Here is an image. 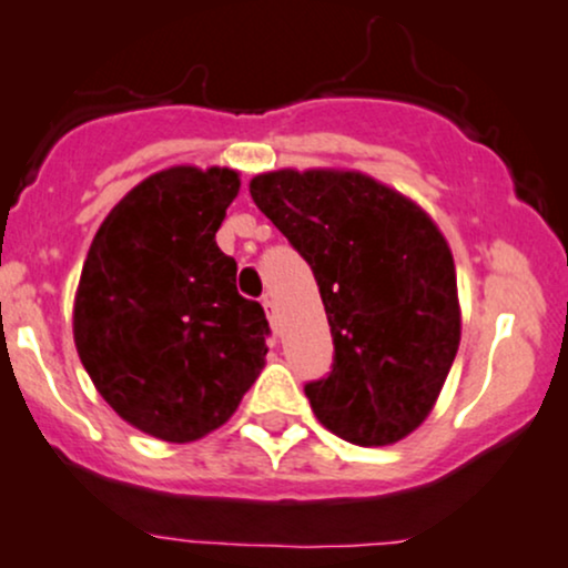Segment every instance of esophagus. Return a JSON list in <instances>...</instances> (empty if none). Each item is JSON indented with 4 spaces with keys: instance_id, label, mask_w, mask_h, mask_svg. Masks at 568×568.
<instances>
[{
    "instance_id": "obj_1",
    "label": "esophagus",
    "mask_w": 568,
    "mask_h": 568,
    "mask_svg": "<svg viewBox=\"0 0 568 568\" xmlns=\"http://www.w3.org/2000/svg\"><path fill=\"white\" fill-rule=\"evenodd\" d=\"M261 304H264V310H266V318H268V324H272V329L277 332V310H274V302H272V296H264V300H261Z\"/></svg>"
}]
</instances>
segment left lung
<instances>
[{
    "label": "left lung",
    "instance_id": "8db88e82",
    "mask_svg": "<svg viewBox=\"0 0 568 568\" xmlns=\"http://www.w3.org/2000/svg\"><path fill=\"white\" fill-rule=\"evenodd\" d=\"M250 195L318 280L334 364L304 386L313 414L348 444L403 440L429 416L459 348L446 236L416 201L362 171H266Z\"/></svg>",
    "mask_w": 568,
    "mask_h": 568
}]
</instances>
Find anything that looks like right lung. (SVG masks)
I'll return each mask as SVG.
<instances>
[{
	"instance_id": "obj_1",
	"label": "right lung",
	"mask_w": 568,
	"mask_h": 568,
	"mask_svg": "<svg viewBox=\"0 0 568 568\" xmlns=\"http://www.w3.org/2000/svg\"><path fill=\"white\" fill-rule=\"evenodd\" d=\"M239 171L174 165L135 184L92 239L73 339L128 425L190 444L234 416L266 364L268 321L214 242Z\"/></svg>"
}]
</instances>
